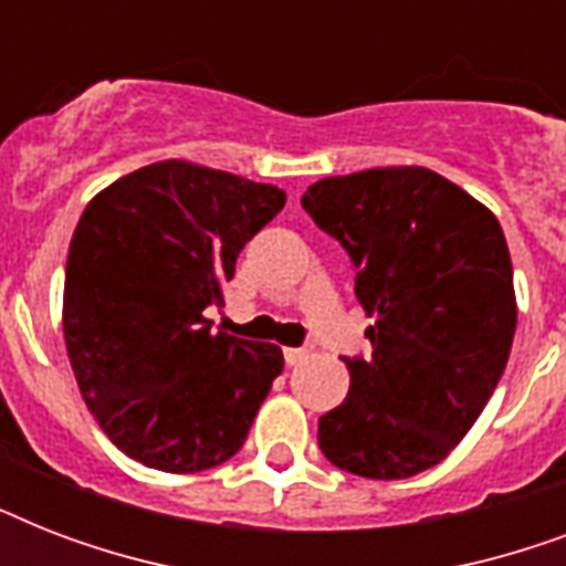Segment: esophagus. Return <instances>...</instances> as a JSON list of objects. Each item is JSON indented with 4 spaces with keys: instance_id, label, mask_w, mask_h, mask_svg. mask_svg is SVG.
I'll use <instances>...</instances> for the list:
<instances>
[{
    "instance_id": "esophagus-1",
    "label": "esophagus",
    "mask_w": 566,
    "mask_h": 566,
    "mask_svg": "<svg viewBox=\"0 0 566 566\" xmlns=\"http://www.w3.org/2000/svg\"><path fill=\"white\" fill-rule=\"evenodd\" d=\"M311 349H305V346H287V349H284V361L291 364V367H296V364L305 361Z\"/></svg>"
}]
</instances>
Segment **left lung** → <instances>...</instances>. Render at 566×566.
<instances>
[{
	"mask_svg": "<svg viewBox=\"0 0 566 566\" xmlns=\"http://www.w3.org/2000/svg\"><path fill=\"white\" fill-rule=\"evenodd\" d=\"M302 208L349 252L376 323L370 358H346L349 394L319 417L323 455L364 479L440 464L500 385L517 328L500 220L426 167L311 185Z\"/></svg>",
	"mask_w": 566,
	"mask_h": 566,
	"instance_id": "1",
	"label": "left lung"
}]
</instances>
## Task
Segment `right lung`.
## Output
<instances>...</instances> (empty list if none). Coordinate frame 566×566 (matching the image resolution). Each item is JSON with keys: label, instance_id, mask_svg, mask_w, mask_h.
Here are the masks:
<instances>
[{"label": "right lung", "instance_id": "obj_1", "mask_svg": "<svg viewBox=\"0 0 566 566\" xmlns=\"http://www.w3.org/2000/svg\"><path fill=\"white\" fill-rule=\"evenodd\" d=\"M284 190L190 161H158L96 193L66 255L64 340L111 443L164 473L229 461L282 373L275 344L211 335L240 249Z\"/></svg>", "mask_w": 566, "mask_h": 566}]
</instances>
